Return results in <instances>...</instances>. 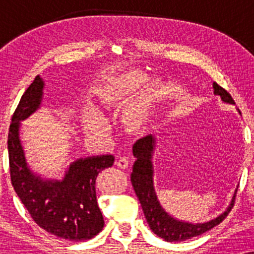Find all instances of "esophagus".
<instances>
[{"mask_svg": "<svg viewBox=\"0 0 254 254\" xmlns=\"http://www.w3.org/2000/svg\"><path fill=\"white\" fill-rule=\"evenodd\" d=\"M117 166L118 168H120V169H126L127 166H128V159L126 158V157H119L118 158V161H117Z\"/></svg>", "mask_w": 254, "mask_h": 254, "instance_id": "obj_1", "label": "esophagus"}]
</instances>
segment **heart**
Wrapping results in <instances>:
<instances>
[{
	"instance_id": "obj_1",
	"label": "heart",
	"mask_w": 254,
	"mask_h": 254,
	"mask_svg": "<svg viewBox=\"0 0 254 254\" xmlns=\"http://www.w3.org/2000/svg\"><path fill=\"white\" fill-rule=\"evenodd\" d=\"M129 82L130 81L126 79V81L124 82L123 86L130 88L131 83ZM83 126H84L86 131H89V133L91 134H97V133H102V131H105L107 127L105 120L103 119L102 116L93 110H86L84 114H83Z\"/></svg>"
}]
</instances>
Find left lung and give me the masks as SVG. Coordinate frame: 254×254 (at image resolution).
I'll use <instances>...</instances> for the list:
<instances>
[{
	"instance_id": "obj_1",
	"label": "left lung",
	"mask_w": 254,
	"mask_h": 254,
	"mask_svg": "<svg viewBox=\"0 0 254 254\" xmlns=\"http://www.w3.org/2000/svg\"><path fill=\"white\" fill-rule=\"evenodd\" d=\"M214 93L221 96L225 103L235 104L230 93L227 90L214 83ZM154 138L151 135L140 138L133 145V154L136 158L133 165V172L130 175L131 185L134 187L135 193L140 200V203L143 209L145 220L149 227L158 237L165 239L166 242H180L190 239L196 236H200L204 232L210 230L217 224H220L228 214L230 213L235 203V196L232 199L230 207L220 216L211 220L207 223H186L180 222L166 213L159 204L157 196H156L154 185H152V165L151 155L154 150Z\"/></svg>"
}]
</instances>
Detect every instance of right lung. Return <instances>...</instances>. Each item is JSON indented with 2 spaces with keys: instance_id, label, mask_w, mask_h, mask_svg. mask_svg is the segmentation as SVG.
I'll return each mask as SVG.
<instances>
[{
  "instance_id": "1",
  "label": "right lung",
  "mask_w": 254,
  "mask_h": 254,
  "mask_svg": "<svg viewBox=\"0 0 254 254\" xmlns=\"http://www.w3.org/2000/svg\"><path fill=\"white\" fill-rule=\"evenodd\" d=\"M44 82L34 78L24 92L11 117L8 134L10 178L13 190L41 229L61 239L72 242L95 237L104 228L97 203L96 179L110 168L114 156L103 155L72 163L62 182L41 180L27 168L19 140V121L40 105Z\"/></svg>"
}]
</instances>
